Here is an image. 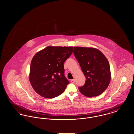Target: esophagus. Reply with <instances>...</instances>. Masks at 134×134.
I'll use <instances>...</instances> for the list:
<instances>
[{"label": "esophagus", "mask_w": 134, "mask_h": 134, "mask_svg": "<svg viewBox=\"0 0 134 134\" xmlns=\"http://www.w3.org/2000/svg\"><path fill=\"white\" fill-rule=\"evenodd\" d=\"M71 82L72 83H74L75 82V79H72V80H71Z\"/></svg>", "instance_id": "esophagus-1"}]
</instances>
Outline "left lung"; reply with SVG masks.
<instances>
[{"label":"left lung","mask_w":134,"mask_h":134,"mask_svg":"<svg viewBox=\"0 0 134 134\" xmlns=\"http://www.w3.org/2000/svg\"><path fill=\"white\" fill-rule=\"evenodd\" d=\"M73 52L86 78L84 85L79 87L81 93L87 97L101 94L107 89L111 80L107 58L94 48L74 47Z\"/></svg>","instance_id":"8db88e82"}]
</instances>
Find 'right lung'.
Here are the masks:
<instances>
[{
    "label": "right lung",
    "mask_w": 134,
    "mask_h": 134,
    "mask_svg": "<svg viewBox=\"0 0 134 134\" xmlns=\"http://www.w3.org/2000/svg\"><path fill=\"white\" fill-rule=\"evenodd\" d=\"M72 47L48 46L32 59L29 81L43 97L52 98L64 91L69 81L64 76L63 63L72 53Z\"/></svg>",
    "instance_id": "right-lung-1"
}]
</instances>
